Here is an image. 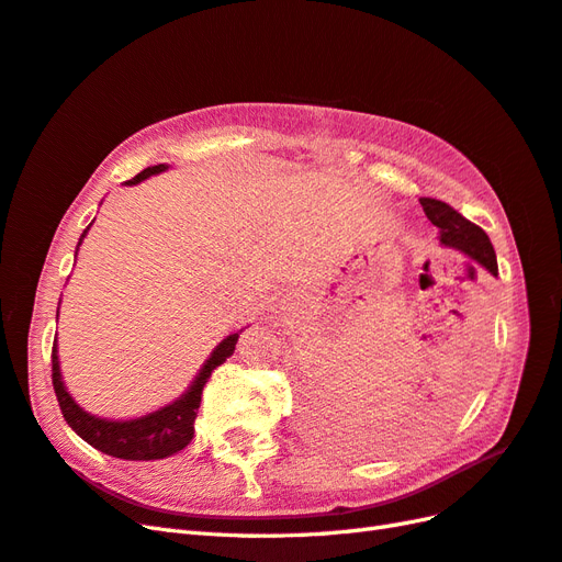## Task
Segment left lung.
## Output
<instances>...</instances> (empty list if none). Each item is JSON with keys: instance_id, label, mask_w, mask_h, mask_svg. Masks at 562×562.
Segmentation results:
<instances>
[{"instance_id": "1", "label": "left lung", "mask_w": 562, "mask_h": 562, "mask_svg": "<svg viewBox=\"0 0 562 562\" xmlns=\"http://www.w3.org/2000/svg\"><path fill=\"white\" fill-rule=\"evenodd\" d=\"M423 212L426 217L439 229V244L447 248H457L463 255H468L473 260V271L477 277V269H487L492 277L498 274L496 267V252L492 248L490 236L484 234L477 224L468 222L461 212L453 210L451 205L435 201V199H420ZM445 397H428L423 400V394L412 404V408H404L400 414H390V418L383 416H373V418H352L347 420V426L340 428H328L326 437L330 442H336L345 449H355V451H371L378 447V439L385 445V435L387 430H418L426 428L435 418H439V412L445 408ZM363 414V412H361ZM352 416V414H350ZM371 416V414H367ZM373 419V424L368 420Z\"/></svg>"}]
</instances>
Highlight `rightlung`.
<instances>
[{
  "instance_id": "right-lung-1",
  "label": "right lung",
  "mask_w": 562,
  "mask_h": 562,
  "mask_svg": "<svg viewBox=\"0 0 562 562\" xmlns=\"http://www.w3.org/2000/svg\"><path fill=\"white\" fill-rule=\"evenodd\" d=\"M165 170H168V165H154V168H146L144 172L125 181V184H139L142 179L165 172ZM87 229H85V234H87ZM85 234L80 236V244H82ZM236 342H238V333L226 336L215 347V350H212V355L203 363L201 373L195 375L191 387L181 394L179 400L158 408V412H154V414H146L142 418H132V420L99 418V416L87 414L85 408L75 404V400L70 397L66 385H64V378H60L58 350L54 342V347H52V383H54L60 414H64L68 426L78 432L87 445H92L94 449L109 453V457L125 459V461L168 459L191 442L193 420H195V414H199L201 394H203L207 378L220 367V363H224L234 355Z\"/></svg>"
}]
</instances>
